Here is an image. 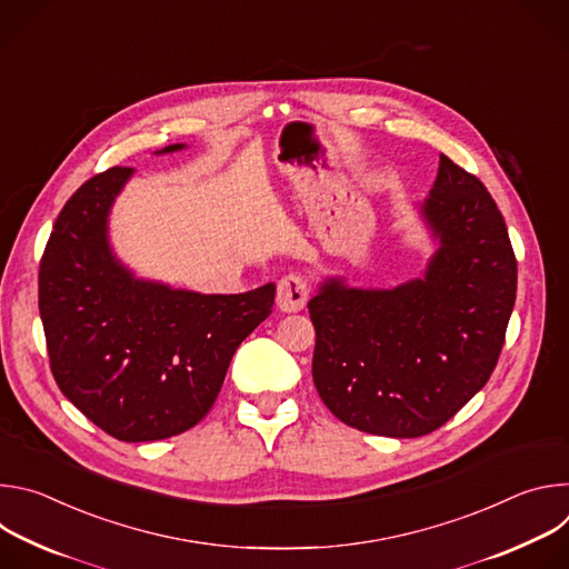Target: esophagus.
Listing matches in <instances>:
<instances>
[{"label":"esophagus","instance_id":"esophagus-1","mask_svg":"<svg viewBox=\"0 0 569 569\" xmlns=\"http://www.w3.org/2000/svg\"><path fill=\"white\" fill-rule=\"evenodd\" d=\"M308 297H310V288H308L303 277L288 274V277H283L279 281L277 306L283 312H299V310H303V306L308 303Z\"/></svg>","mask_w":569,"mask_h":569}]
</instances>
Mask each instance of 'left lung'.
<instances>
[{
  "instance_id": "8db88e82",
  "label": "left lung",
  "mask_w": 569,
  "mask_h": 569,
  "mask_svg": "<svg viewBox=\"0 0 569 569\" xmlns=\"http://www.w3.org/2000/svg\"><path fill=\"white\" fill-rule=\"evenodd\" d=\"M421 216L439 240L423 277L387 290L331 277L308 301L315 387L369 435L415 439L450 421L491 378L516 303L505 218L446 154Z\"/></svg>"
}]
</instances>
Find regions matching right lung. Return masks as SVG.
Masks as SVG:
<instances>
[{"label": "right lung", "instance_id": "obj_1", "mask_svg": "<svg viewBox=\"0 0 569 569\" xmlns=\"http://www.w3.org/2000/svg\"><path fill=\"white\" fill-rule=\"evenodd\" d=\"M132 173L112 167L67 200L38 274L60 391L128 443L182 435L207 417L238 345L272 312L277 292L266 283L240 295H200L137 279L108 238L110 209Z\"/></svg>", "mask_w": 569, "mask_h": 569}]
</instances>
